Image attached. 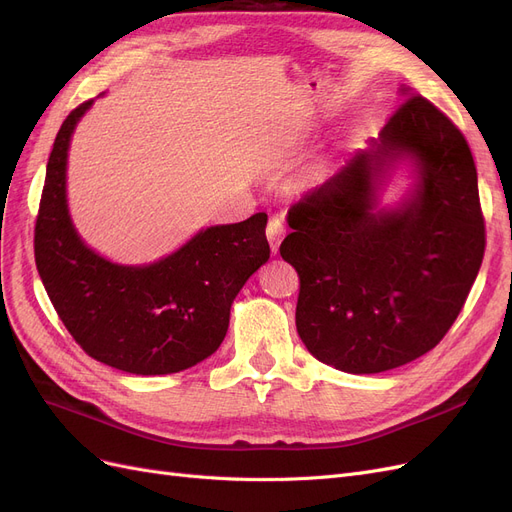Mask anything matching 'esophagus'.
Instances as JSON below:
<instances>
[{"instance_id": "esophagus-1", "label": "esophagus", "mask_w": 512, "mask_h": 512, "mask_svg": "<svg viewBox=\"0 0 512 512\" xmlns=\"http://www.w3.org/2000/svg\"><path fill=\"white\" fill-rule=\"evenodd\" d=\"M265 234H268L270 249H272V253L276 255V253H278V247H280V242H282V238H284V234H286L284 221H282L278 215L270 217V221H268V230H265Z\"/></svg>"}]
</instances>
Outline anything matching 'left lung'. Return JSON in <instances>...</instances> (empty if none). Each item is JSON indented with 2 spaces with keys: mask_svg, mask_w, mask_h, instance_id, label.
<instances>
[{
  "mask_svg": "<svg viewBox=\"0 0 512 512\" xmlns=\"http://www.w3.org/2000/svg\"><path fill=\"white\" fill-rule=\"evenodd\" d=\"M372 140L288 209L280 255L299 274L297 332L320 362L351 374L404 366L452 328L485 253L477 169L462 131L427 98L402 87ZM419 171L410 202L375 211L389 166Z\"/></svg>",
  "mask_w": 512,
  "mask_h": 512,
  "instance_id": "left-lung-1",
  "label": "left lung"
}]
</instances>
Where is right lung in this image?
I'll use <instances>...</instances> for the list:
<instances>
[{
    "mask_svg": "<svg viewBox=\"0 0 512 512\" xmlns=\"http://www.w3.org/2000/svg\"><path fill=\"white\" fill-rule=\"evenodd\" d=\"M64 119L35 224V263L58 318L90 358L129 374H171L224 341L238 291L270 259L268 215L211 226L150 265H119L79 238L66 205V157L77 121Z\"/></svg>",
    "mask_w": 512,
    "mask_h": 512,
    "instance_id": "obj_1",
    "label": "right lung"
}]
</instances>
